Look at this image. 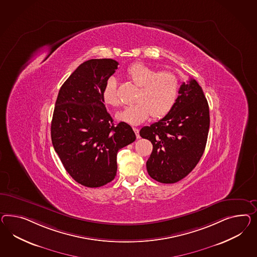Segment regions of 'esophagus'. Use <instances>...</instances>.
<instances>
[{
  "label": "esophagus",
  "instance_id": "obj_1",
  "mask_svg": "<svg viewBox=\"0 0 257 257\" xmlns=\"http://www.w3.org/2000/svg\"><path fill=\"white\" fill-rule=\"evenodd\" d=\"M134 129V132L136 133V136H137V139H140V136H139V130L138 128H133Z\"/></svg>",
  "mask_w": 257,
  "mask_h": 257
}]
</instances>
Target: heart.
Listing matches in <instances>:
<instances>
[{
    "label": "heart",
    "instance_id": "heart-1",
    "mask_svg": "<svg viewBox=\"0 0 257 257\" xmlns=\"http://www.w3.org/2000/svg\"><path fill=\"white\" fill-rule=\"evenodd\" d=\"M128 77L140 87L138 103L125 107L116 117L118 120L131 125L144 122L152 115L161 118L171 111L180 90L179 78L169 71L158 72L151 66L141 63L132 64L126 72ZM104 104L118 106L120 104L117 92L116 78L110 76L102 89Z\"/></svg>",
    "mask_w": 257,
    "mask_h": 257
}]
</instances>
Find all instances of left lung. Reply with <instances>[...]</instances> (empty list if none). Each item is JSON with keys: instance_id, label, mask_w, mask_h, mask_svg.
<instances>
[{"instance_id": "obj_1", "label": "left lung", "mask_w": 257, "mask_h": 257, "mask_svg": "<svg viewBox=\"0 0 257 257\" xmlns=\"http://www.w3.org/2000/svg\"><path fill=\"white\" fill-rule=\"evenodd\" d=\"M209 109L195 79L181 84L173 108L157 122L144 126L140 137L153 144L147 170L162 183L181 181L198 164L208 139Z\"/></svg>"}]
</instances>
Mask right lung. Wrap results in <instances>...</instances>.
<instances>
[{"mask_svg": "<svg viewBox=\"0 0 257 257\" xmlns=\"http://www.w3.org/2000/svg\"><path fill=\"white\" fill-rule=\"evenodd\" d=\"M118 64L112 59L84 62L65 80L56 101L52 145L65 170L86 187L113 181L118 150L136 140L130 125H114L101 94Z\"/></svg>", "mask_w": 257, "mask_h": 257, "instance_id": "right-lung-1", "label": "right lung"}]
</instances>
